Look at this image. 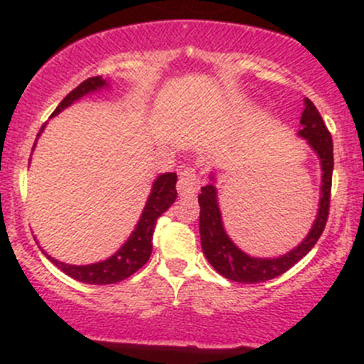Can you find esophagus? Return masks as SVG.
I'll list each match as a JSON object with an SVG mask.
<instances>
[{"label":"esophagus","instance_id":"esophagus-1","mask_svg":"<svg viewBox=\"0 0 364 364\" xmlns=\"http://www.w3.org/2000/svg\"><path fill=\"white\" fill-rule=\"evenodd\" d=\"M199 185H200V179H199V174L196 172V168L185 167L181 172H179L178 193L181 197L196 196V192L199 190Z\"/></svg>","mask_w":364,"mask_h":364}]
</instances>
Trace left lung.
I'll list each match as a JSON object with an SVG mask.
<instances>
[{
  "instance_id": "1",
  "label": "left lung",
  "mask_w": 364,
  "mask_h": 364,
  "mask_svg": "<svg viewBox=\"0 0 364 364\" xmlns=\"http://www.w3.org/2000/svg\"><path fill=\"white\" fill-rule=\"evenodd\" d=\"M299 135L306 139L308 144L314 148L317 156L321 159L322 168V186H321V203H318L317 218L311 225L308 236L287 252L285 255L277 259H259L250 257L241 252L236 245L227 236L222 223V213L218 208L215 185H205L200 188L199 204V230L200 245L205 259L222 277L229 278L240 284H260V282L273 280L280 277L285 271L291 269L296 262H299L321 237L329 215V200H331V179H333V139L328 127L322 121L314 102L304 98V111L301 114V130ZM215 179V178H213Z\"/></svg>"
}]
</instances>
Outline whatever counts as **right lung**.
<instances>
[{"label": "right lung", "mask_w": 364, "mask_h": 364, "mask_svg": "<svg viewBox=\"0 0 364 364\" xmlns=\"http://www.w3.org/2000/svg\"><path fill=\"white\" fill-rule=\"evenodd\" d=\"M104 86H107V80L102 79L100 75L90 77V79H86L84 82H80L75 90L70 91L67 97L61 100V104L58 105L56 111L53 112V116L60 114L63 109H67L68 105H72L73 102L82 98L84 95L93 93V91L100 90V87ZM176 181H178L176 172H167V174H160L159 178H156V181L153 183L151 193H149V199L148 203H146V208L144 211H142L137 227H135L132 236L127 240V243L114 253L112 257H109V259L97 264H87V266H72V264L60 262V260L53 259V257L49 255L47 257H49L63 273H67L68 277L73 278V280L82 282V284H117V282L132 277L135 271H139L146 262H148L149 255H151L153 232H155L156 220L160 218L161 213H165L171 208L172 203L176 200V197H178V192H176Z\"/></svg>", "instance_id": "right-lung-1"}]
</instances>
